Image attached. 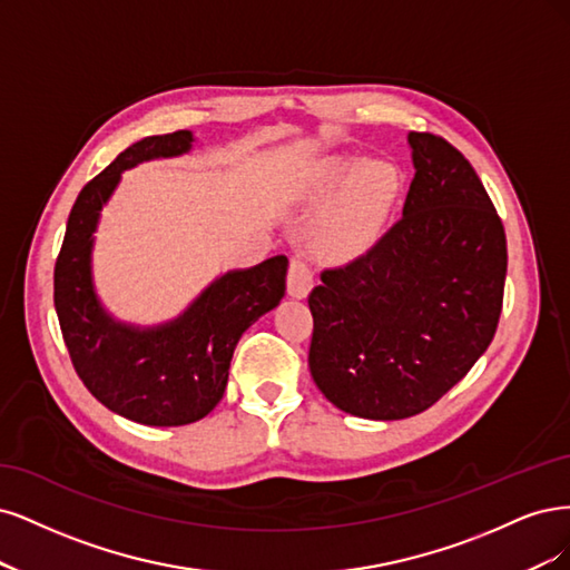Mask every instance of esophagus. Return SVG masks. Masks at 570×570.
I'll use <instances>...</instances> for the list:
<instances>
[{"instance_id":"34e87169","label":"esophagus","mask_w":570,"mask_h":570,"mask_svg":"<svg viewBox=\"0 0 570 570\" xmlns=\"http://www.w3.org/2000/svg\"><path fill=\"white\" fill-rule=\"evenodd\" d=\"M286 288L291 298H305L312 288V269L303 258H293L288 265Z\"/></svg>"}]
</instances>
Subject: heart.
I'll return each instance as SVG.
<instances>
[{"label": "heart", "mask_w": 570, "mask_h": 570, "mask_svg": "<svg viewBox=\"0 0 570 570\" xmlns=\"http://www.w3.org/2000/svg\"><path fill=\"white\" fill-rule=\"evenodd\" d=\"M400 194L391 163L360 156L328 158L307 189L312 208L324 213L309 232V248L326 261H347L372 248Z\"/></svg>", "instance_id": "heart-1"}]
</instances>
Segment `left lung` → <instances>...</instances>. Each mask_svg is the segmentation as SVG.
<instances>
[{
  "mask_svg": "<svg viewBox=\"0 0 570 570\" xmlns=\"http://www.w3.org/2000/svg\"><path fill=\"white\" fill-rule=\"evenodd\" d=\"M414 179L372 250L324 269L307 305L309 374L338 410L374 421L429 410L494 336L507 236L483 181L452 144L410 132Z\"/></svg>",
  "mask_w": 570,
  "mask_h": 570,
  "instance_id": "left-lung-1",
  "label": "left lung"
}]
</instances>
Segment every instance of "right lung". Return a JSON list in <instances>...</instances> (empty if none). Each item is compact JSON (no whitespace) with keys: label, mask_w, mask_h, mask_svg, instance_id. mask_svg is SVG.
Returning <instances> with one entry per match:
<instances>
[{"label":"right lung","mask_w":570,"mask_h":570,"mask_svg":"<svg viewBox=\"0 0 570 570\" xmlns=\"http://www.w3.org/2000/svg\"><path fill=\"white\" fill-rule=\"evenodd\" d=\"M194 141V132L179 130L127 146L80 191L53 269V305L78 376L104 407L144 426H185L213 412L225 395L238 338L286 291L288 258L274 255L219 274L177 317L154 326L122 322L101 303L91 272L95 232L122 173L185 156Z\"/></svg>","instance_id":"add662e5"}]
</instances>
